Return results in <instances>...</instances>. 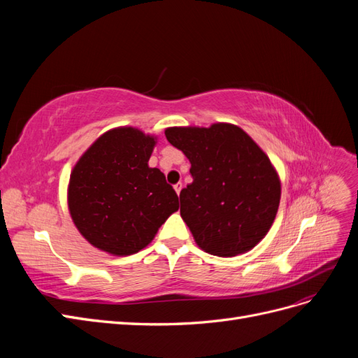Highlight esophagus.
Wrapping results in <instances>:
<instances>
[{
  "mask_svg": "<svg viewBox=\"0 0 358 358\" xmlns=\"http://www.w3.org/2000/svg\"><path fill=\"white\" fill-rule=\"evenodd\" d=\"M182 187H183V185H182V182H178V183H176V185H175V191L178 192V196H179V194H180V191H182Z\"/></svg>",
  "mask_w": 358,
  "mask_h": 358,
  "instance_id": "esophagus-1",
  "label": "esophagus"
}]
</instances>
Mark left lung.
Here are the masks:
<instances>
[{
  "mask_svg": "<svg viewBox=\"0 0 358 358\" xmlns=\"http://www.w3.org/2000/svg\"><path fill=\"white\" fill-rule=\"evenodd\" d=\"M166 137L191 162L192 183L180 191V215L203 251L234 257L272 227L280 183L272 162L243 129L169 128Z\"/></svg>",
  "mask_w": 358,
  "mask_h": 358,
  "instance_id": "obj_1",
  "label": "left lung"
}]
</instances>
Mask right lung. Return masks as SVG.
Wrapping results in <instances>:
<instances>
[{
	"label": "right lung",
	"mask_w": 358,
	"mask_h": 358,
	"mask_svg": "<svg viewBox=\"0 0 358 358\" xmlns=\"http://www.w3.org/2000/svg\"><path fill=\"white\" fill-rule=\"evenodd\" d=\"M155 140L134 128L103 134L76 164L69 187L71 218L95 248L136 254L179 209L176 191L148 161Z\"/></svg>",
	"instance_id": "obj_1"
}]
</instances>
